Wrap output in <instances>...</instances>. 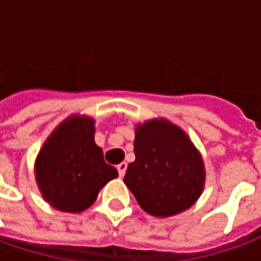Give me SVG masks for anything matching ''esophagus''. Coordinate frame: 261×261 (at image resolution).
<instances>
[{"label":"esophagus","instance_id":"1","mask_svg":"<svg viewBox=\"0 0 261 261\" xmlns=\"http://www.w3.org/2000/svg\"><path fill=\"white\" fill-rule=\"evenodd\" d=\"M117 169H118V175H120V177H122V176L125 175V170H127V163L122 162V163H120V165L117 166Z\"/></svg>","mask_w":261,"mask_h":261}]
</instances>
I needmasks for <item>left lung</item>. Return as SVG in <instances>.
Here are the masks:
<instances>
[{"label":"left lung","instance_id":"1","mask_svg":"<svg viewBox=\"0 0 261 261\" xmlns=\"http://www.w3.org/2000/svg\"><path fill=\"white\" fill-rule=\"evenodd\" d=\"M134 153L124 184L147 214L173 217L199 199L205 186L203 159L179 125L166 118L137 124Z\"/></svg>","mask_w":261,"mask_h":261}]
</instances>
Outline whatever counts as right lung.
<instances>
[{"label":"right lung","mask_w":261,"mask_h":261,"mask_svg":"<svg viewBox=\"0 0 261 261\" xmlns=\"http://www.w3.org/2000/svg\"><path fill=\"white\" fill-rule=\"evenodd\" d=\"M95 120L70 115L51 131L34 162L41 196L55 210L77 214L96 201L99 191L118 176L105 163L94 140Z\"/></svg>","instance_id":"add662e5"}]
</instances>
